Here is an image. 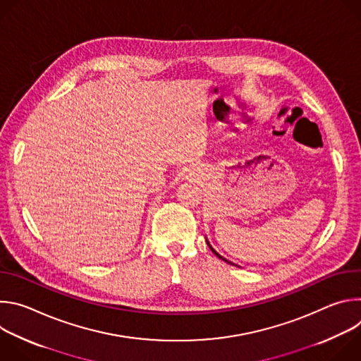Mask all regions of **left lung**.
I'll list each match as a JSON object with an SVG mask.
<instances>
[{"label": "left lung", "mask_w": 361, "mask_h": 361, "mask_svg": "<svg viewBox=\"0 0 361 361\" xmlns=\"http://www.w3.org/2000/svg\"><path fill=\"white\" fill-rule=\"evenodd\" d=\"M205 241H207V245H209V247H210V250H212V251H213V252H214V254H216V255L219 257V259H221L223 262H226V263H228V264H233V266H235L234 263H231V262H228L227 259H224V257H223V255H220V254H219V252H217V251H216V250H214V248L212 247V244H210V241L207 240V237H205Z\"/></svg>", "instance_id": "1"}]
</instances>
